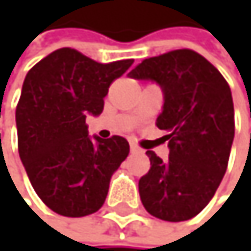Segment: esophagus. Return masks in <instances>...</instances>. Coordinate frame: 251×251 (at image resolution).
<instances>
[{
    "label": "esophagus",
    "instance_id": "esophagus-1",
    "mask_svg": "<svg viewBox=\"0 0 251 251\" xmlns=\"http://www.w3.org/2000/svg\"><path fill=\"white\" fill-rule=\"evenodd\" d=\"M131 152H141V149L137 146V144H134V143H131Z\"/></svg>",
    "mask_w": 251,
    "mask_h": 251
}]
</instances>
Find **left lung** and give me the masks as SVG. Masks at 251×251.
Wrapping results in <instances>:
<instances>
[{
	"mask_svg": "<svg viewBox=\"0 0 251 251\" xmlns=\"http://www.w3.org/2000/svg\"><path fill=\"white\" fill-rule=\"evenodd\" d=\"M156 81L164 108L156 126L169 140V159L153 151L138 191L146 211L166 221L196 217L223 179L235 135L232 92L225 76L193 50H175L143 60L128 74Z\"/></svg>",
	"mask_w": 251,
	"mask_h": 251,
	"instance_id": "1",
	"label": "left lung"
}]
</instances>
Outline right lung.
Instances as JSON below:
<instances>
[{"label":"right lung","mask_w":251,"mask_h":251,"mask_svg":"<svg viewBox=\"0 0 251 251\" xmlns=\"http://www.w3.org/2000/svg\"><path fill=\"white\" fill-rule=\"evenodd\" d=\"M132 63H98L60 48L28 71L16 107L18 151L36 194L54 212L85 217L107 199L129 143L120 135L92 140L85 117L102 113L111 82Z\"/></svg>","instance_id":"right-lung-1"}]
</instances>
